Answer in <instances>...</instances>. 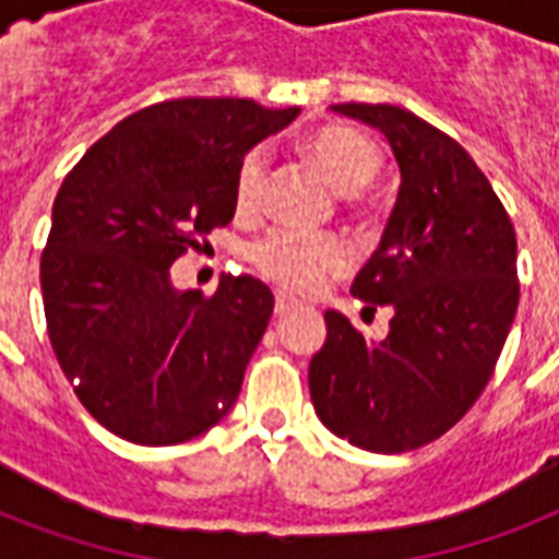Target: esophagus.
Returning a JSON list of instances; mask_svg holds the SVG:
<instances>
[{
  "label": "esophagus",
  "mask_w": 559,
  "mask_h": 559,
  "mask_svg": "<svg viewBox=\"0 0 559 559\" xmlns=\"http://www.w3.org/2000/svg\"><path fill=\"white\" fill-rule=\"evenodd\" d=\"M296 301L287 296H275V316H287L289 310H296Z\"/></svg>",
  "instance_id": "obj_1"
}]
</instances>
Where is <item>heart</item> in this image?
<instances>
[{"mask_svg":"<svg viewBox=\"0 0 559 559\" xmlns=\"http://www.w3.org/2000/svg\"><path fill=\"white\" fill-rule=\"evenodd\" d=\"M305 151L322 168V174L342 193H357L380 177V147L350 124L316 127L305 139ZM270 156L263 147H252L237 162L231 182V205L240 219H254L266 200ZM252 270L270 281L281 293L313 296L328 287L333 278L345 275L350 266V252L336 235H307L293 228L270 231L254 240L246 252Z\"/></svg>","mask_w":559,"mask_h":559,"instance_id":"1","label":"heart"}]
</instances>
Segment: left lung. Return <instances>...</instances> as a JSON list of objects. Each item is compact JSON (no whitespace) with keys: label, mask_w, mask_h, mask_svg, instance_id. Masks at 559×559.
<instances>
[{"label":"left lung","mask_w":559,"mask_h":559,"mask_svg":"<svg viewBox=\"0 0 559 559\" xmlns=\"http://www.w3.org/2000/svg\"><path fill=\"white\" fill-rule=\"evenodd\" d=\"M377 127L400 165V193L350 293L394 310L368 342L336 310L310 359V397L333 435L371 452H408L467 415L520 305L516 235L493 186L452 135L391 104H333Z\"/></svg>","instance_id":"8db88e82"}]
</instances>
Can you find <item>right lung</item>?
<instances>
[{"instance_id":"add662e5","label":"right lung","mask_w":559,"mask_h":559,"mask_svg":"<svg viewBox=\"0 0 559 559\" xmlns=\"http://www.w3.org/2000/svg\"><path fill=\"white\" fill-rule=\"evenodd\" d=\"M301 109L174 98L127 116L66 174L39 287L55 357L100 426L170 447L219 424L270 324V287L223 275L214 296L170 287V266L235 217L249 147Z\"/></svg>"}]
</instances>
